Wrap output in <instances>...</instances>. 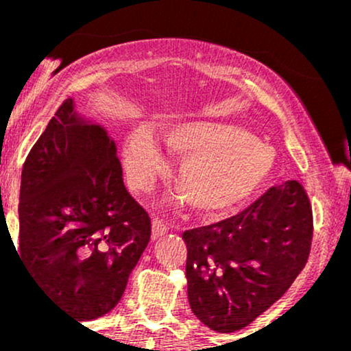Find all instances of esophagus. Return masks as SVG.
I'll list each match as a JSON object with an SVG mask.
<instances>
[{
    "label": "esophagus",
    "mask_w": 351,
    "mask_h": 351,
    "mask_svg": "<svg viewBox=\"0 0 351 351\" xmlns=\"http://www.w3.org/2000/svg\"><path fill=\"white\" fill-rule=\"evenodd\" d=\"M152 228H153V237H162L170 231V226H168L167 221H163L162 217H155L152 223Z\"/></svg>",
    "instance_id": "34e87169"
}]
</instances>
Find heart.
<instances>
[{
    "label": "heart",
    "mask_w": 351,
    "mask_h": 351,
    "mask_svg": "<svg viewBox=\"0 0 351 351\" xmlns=\"http://www.w3.org/2000/svg\"><path fill=\"white\" fill-rule=\"evenodd\" d=\"M165 140L173 152L186 158L180 168L178 184L199 211L236 208L263 186L276 163L271 147L232 125L183 123L168 132ZM125 156L134 188L148 191L165 167L158 145L147 132H135L128 138Z\"/></svg>",
    "instance_id": "obj_1"
}]
</instances>
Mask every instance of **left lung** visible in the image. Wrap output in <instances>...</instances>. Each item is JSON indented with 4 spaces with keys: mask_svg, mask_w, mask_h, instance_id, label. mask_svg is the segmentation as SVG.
Wrapping results in <instances>:
<instances>
[{
    "mask_svg": "<svg viewBox=\"0 0 351 351\" xmlns=\"http://www.w3.org/2000/svg\"><path fill=\"white\" fill-rule=\"evenodd\" d=\"M312 231V206L295 180L269 188L239 215L184 231L193 313L219 333L247 327L304 269Z\"/></svg>",
    "mask_w": 351,
    "mask_h": 351,
    "instance_id": "left-lung-1",
    "label": "left lung"
}]
</instances>
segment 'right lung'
Returning <instances> with one entry per match:
<instances>
[{"label":"right lung","mask_w":351,"mask_h":351,"mask_svg":"<svg viewBox=\"0 0 351 351\" xmlns=\"http://www.w3.org/2000/svg\"><path fill=\"white\" fill-rule=\"evenodd\" d=\"M18 256L69 315L94 320L122 299L152 221L123 184L115 142L67 99L21 175Z\"/></svg>","instance_id":"add662e5"}]
</instances>
